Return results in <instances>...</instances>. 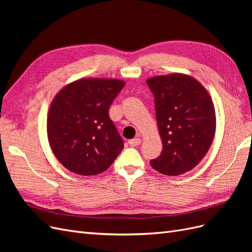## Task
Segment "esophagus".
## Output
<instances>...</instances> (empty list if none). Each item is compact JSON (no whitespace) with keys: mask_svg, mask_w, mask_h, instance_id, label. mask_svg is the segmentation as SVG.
Masks as SVG:
<instances>
[{"mask_svg":"<svg viewBox=\"0 0 252 252\" xmlns=\"http://www.w3.org/2000/svg\"><path fill=\"white\" fill-rule=\"evenodd\" d=\"M129 145L132 147H135V146H139V145L141 144V139L140 138H134V139H131L128 141Z\"/></svg>","mask_w":252,"mask_h":252,"instance_id":"1","label":"esophagus"}]
</instances>
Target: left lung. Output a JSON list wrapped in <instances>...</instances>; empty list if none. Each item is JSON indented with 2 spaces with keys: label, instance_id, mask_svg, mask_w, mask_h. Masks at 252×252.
I'll list each match as a JSON object with an SVG mask.
<instances>
[{
  "label": "left lung",
  "instance_id": "8db88e82",
  "mask_svg": "<svg viewBox=\"0 0 252 252\" xmlns=\"http://www.w3.org/2000/svg\"><path fill=\"white\" fill-rule=\"evenodd\" d=\"M155 96L156 117L163 149L151 159L154 169L180 175L200 163L216 132L212 100L201 84L186 74L158 75L147 80Z\"/></svg>",
  "mask_w": 252,
  "mask_h": 252
}]
</instances>
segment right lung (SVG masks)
Instances as JSON below:
<instances>
[{
	"instance_id": "obj_1",
	"label": "right lung",
	"mask_w": 252,
	"mask_h": 252,
	"mask_svg": "<svg viewBox=\"0 0 252 252\" xmlns=\"http://www.w3.org/2000/svg\"><path fill=\"white\" fill-rule=\"evenodd\" d=\"M124 86L121 80H79L53 98L47 118L48 141L68 170L81 175L102 173L123 150V139L108 111Z\"/></svg>"
}]
</instances>
